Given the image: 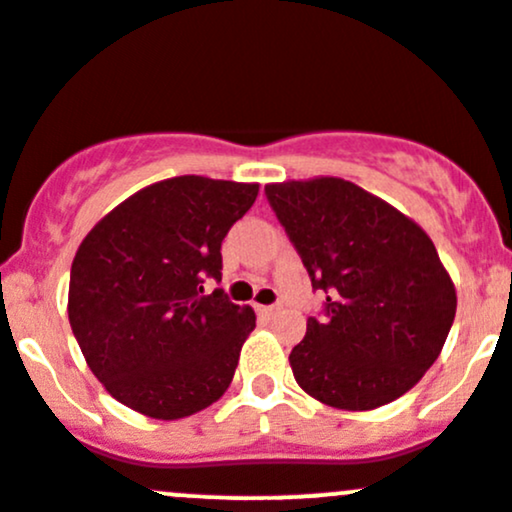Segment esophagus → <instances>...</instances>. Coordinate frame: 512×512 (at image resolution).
Listing matches in <instances>:
<instances>
[{"label": "esophagus", "mask_w": 512, "mask_h": 512, "mask_svg": "<svg viewBox=\"0 0 512 512\" xmlns=\"http://www.w3.org/2000/svg\"><path fill=\"white\" fill-rule=\"evenodd\" d=\"M257 314L265 316V319H272L277 314V306H257Z\"/></svg>", "instance_id": "esophagus-1"}]
</instances>
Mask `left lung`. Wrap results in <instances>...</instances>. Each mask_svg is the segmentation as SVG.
Wrapping results in <instances>:
<instances>
[{"mask_svg":"<svg viewBox=\"0 0 512 512\" xmlns=\"http://www.w3.org/2000/svg\"><path fill=\"white\" fill-rule=\"evenodd\" d=\"M326 319L306 321L289 353L301 390L365 412L412 390L444 348L456 287L432 238L375 193L338 176L267 184Z\"/></svg>","mask_w":512,"mask_h":512,"instance_id":"1","label":"left lung"}]
</instances>
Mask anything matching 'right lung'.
Masks as SVG:
<instances>
[{
	"label": "right lung",
	"mask_w": 512,
	"mask_h": 512,
	"mask_svg": "<svg viewBox=\"0 0 512 512\" xmlns=\"http://www.w3.org/2000/svg\"><path fill=\"white\" fill-rule=\"evenodd\" d=\"M260 184L174 176L132 193L93 225L71 265L68 321L85 363L129 410L184 419L233 383L255 328L223 292L220 242Z\"/></svg>",
	"instance_id": "obj_1"
}]
</instances>
